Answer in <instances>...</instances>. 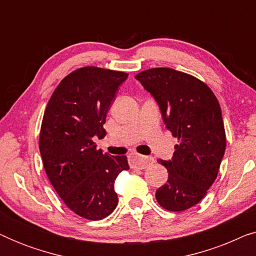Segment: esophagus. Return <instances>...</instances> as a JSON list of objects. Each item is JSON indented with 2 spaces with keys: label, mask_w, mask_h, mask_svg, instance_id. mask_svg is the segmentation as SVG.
Segmentation results:
<instances>
[{
  "label": "esophagus",
  "mask_w": 256,
  "mask_h": 256,
  "mask_svg": "<svg viewBox=\"0 0 256 256\" xmlns=\"http://www.w3.org/2000/svg\"><path fill=\"white\" fill-rule=\"evenodd\" d=\"M155 162L154 157H146V156H140V155H135L132 156L130 160H129V164L132 169H146V166H150Z\"/></svg>",
  "instance_id": "obj_1"
}]
</instances>
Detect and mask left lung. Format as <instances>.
<instances>
[{
	"label": "left lung",
	"instance_id": "obj_1",
	"mask_svg": "<svg viewBox=\"0 0 256 256\" xmlns=\"http://www.w3.org/2000/svg\"><path fill=\"white\" fill-rule=\"evenodd\" d=\"M135 78L152 94L166 127L180 141L172 158L158 160L169 178L156 191V199L168 211H184L205 197L218 176L226 149L220 104L206 84L176 70L150 68Z\"/></svg>",
	"mask_w": 256,
	"mask_h": 256
}]
</instances>
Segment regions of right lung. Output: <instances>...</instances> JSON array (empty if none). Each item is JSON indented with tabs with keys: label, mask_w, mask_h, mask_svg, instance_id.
Masks as SVG:
<instances>
[{
	"label": "right lung",
	"mask_w": 256,
	"mask_h": 256,
	"mask_svg": "<svg viewBox=\"0 0 256 256\" xmlns=\"http://www.w3.org/2000/svg\"><path fill=\"white\" fill-rule=\"evenodd\" d=\"M124 72L86 66L62 80L44 112L40 152L45 172L66 206L88 220H101L116 208L114 183L128 170L127 156L96 149L104 138L107 112Z\"/></svg>",
	"instance_id": "add662e5"
}]
</instances>
